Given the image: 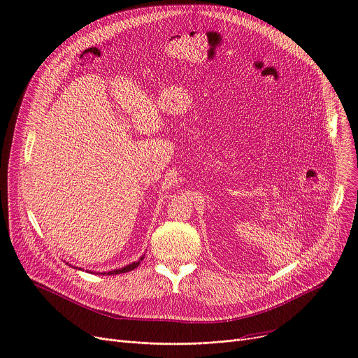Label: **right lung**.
Here are the masks:
<instances>
[{"mask_svg": "<svg viewBox=\"0 0 358 358\" xmlns=\"http://www.w3.org/2000/svg\"><path fill=\"white\" fill-rule=\"evenodd\" d=\"M143 257H145V256H142V257L139 259V262L132 263V264H129V266H127V267H124V268H121V270H113V271H108V273H103V274H106V275H112V274H122V273L132 271V270H135V268L141 264V262L143 260Z\"/></svg>", "mask_w": 358, "mask_h": 358, "instance_id": "right-lung-1", "label": "right lung"}]
</instances>
